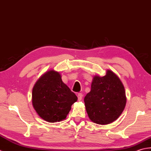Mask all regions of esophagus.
Masks as SVG:
<instances>
[{"mask_svg":"<svg viewBox=\"0 0 151 151\" xmlns=\"http://www.w3.org/2000/svg\"><path fill=\"white\" fill-rule=\"evenodd\" d=\"M83 96V95L82 93H79V94H78V100H79V101H81V100H82Z\"/></svg>","mask_w":151,"mask_h":151,"instance_id":"1","label":"esophagus"}]
</instances>
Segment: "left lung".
Wrapping results in <instances>:
<instances>
[{
  "instance_id": "8db88e82",
  "label": "left lung",
  "mask_w": 151,
  "mask_h": 151,
  "mask_svg": "<svg viewBox=\"0 0 151 151\" xmlns=\"http://www.w3.org/2000/svg\"><path fill=\"white\" fill-rule=\"evenodd\" d=\"M89 119L100 124L115 121L121 115L127 102L124 87L111 70L103 77L95 76L90 93L84 98Z\"/></svg>"
}]
</instances>
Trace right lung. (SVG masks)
Wrapping results in <instances>:
<instances>
[{
    "label": "right lung",
    "instance_id": "1",
    "mask_svg": "<svg viewBox=\"0 0 151 151\" xmlns=\"http://www.w3.org/2000/svg\"><path fill=\"white\" fill-rule=\"evenodd\" d=\"M32 105L38 115L50 122L65 119L78 97L64 84L59 73L50 70L32 89Z\"/></svg>",
    "mask_w": 151,
    "mask_h": 151
}]
</instances>
